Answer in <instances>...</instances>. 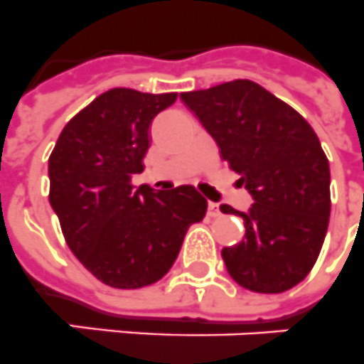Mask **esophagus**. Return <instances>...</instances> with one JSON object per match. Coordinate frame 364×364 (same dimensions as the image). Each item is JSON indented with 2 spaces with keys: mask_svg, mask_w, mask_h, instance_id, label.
Masks as SVG:
<instances>
[{
  "mask_svg": "<svg viewBox=\"0 0 364 364\" xmlns=\"http://www.w3.org/2000/svg\"><path fill=\"white\" fill-rule=\"evenodd\" d=\"M209 216H213V218L220 216V209L216 203H209Z\"/></svg>",
  "mask_w": 364,
  "mask_h": 364,
  "instance_id": "esophagus-1",
  "label": "esophagus"
}]
</instances>
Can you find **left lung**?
Listing matches in <instances>:
<instances>
[{
	"label": "left lung",
	"mask_w": 364,
	"mask_h": 364,
	"mask_svg": "<svg viewBox=\"0 0 364 364\" xmlns=\"http://www.w3.org/2000/svg\"><path fill=\"white\" fill-rule=\"evenodd\" d=\"M220 155L253 196L242 216L246 235L222 250L240 287L279 294L305 279L318 259L329 224V163L307 120L250 79L183 92Z\"/></svg>",
	"instance_id": "1"
}]
</instances>
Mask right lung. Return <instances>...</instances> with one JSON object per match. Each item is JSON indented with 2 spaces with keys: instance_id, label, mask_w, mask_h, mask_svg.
I'll list each match as a JSON object with an SVG mask.
<instances>
[{
  "instance_id": "right-lung-1",
  "label": "right lung",
  "mask_w": 364,
  "mask_h": 364,
  "mask_svg": "<svg viewBox=\"0 0 364 364\" xmlns=\"http://www.w3.org/2000/svg\"><path fill=\"white\" fill-rule=\"evenodd\" d=\"M177 92L112 88L68 124L50 155V203L64 240L94 277L114 289L148 287L172 268L191 224L205 216L194 187L133 191L144 170L149 124Z\"/></svg>"
}]
</instances>
